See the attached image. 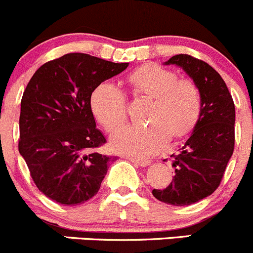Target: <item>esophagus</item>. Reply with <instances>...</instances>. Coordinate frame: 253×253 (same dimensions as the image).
<instances>
[{
  "label": "esophagus",
  "instance_id": "esophagus-1",
  "mask_svg": "<svg viewBox=\"0 0 253 253\" xmlns=\"http://www.w3.org/2000/svg\"><path fill=\"white\" fill-rule=\"evenodd\" d=\"M127 159H128L131 163H133V164L138 165V167H141V168H145V167H148V165L152 164V162H150V160L136 159V158H127Z\"/></svg>",
  "mask_w": 253,
  "mask_h": 253
}]
</instances>
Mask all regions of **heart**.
I'll return each instance as SVG.
<instances>
[{"instance_id": "obj_1", "label": "heart", "mask_w": 253, "mask_h": 253, "mask_svg": "<svg viewBox=\"0 0 253 253\" xmlns=\"http://www.w3.org/2000/svg\"><path fill=\"white\" fill-rule=\"evenodd\" d=\"M127 83L134 96L152 100L143 116L148 125L116 132L111 138L115 152L149 157L165 148L169 139L178 143L195 131L202 114V95L192 79H177L174 71L145 63L129 73ZM90 109L108 132L116 131L127 121L126 98L110 82L94 88Z\"/></svg>"}]
</instances>
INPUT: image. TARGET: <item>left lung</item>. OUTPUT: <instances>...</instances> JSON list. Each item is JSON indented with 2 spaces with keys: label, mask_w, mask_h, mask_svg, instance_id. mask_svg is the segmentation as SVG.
<instances>
[{
  "label": "left lung",
  "mask_w": 253,
  "mask_h": 253,
  "mask_svg": "<svg viewBox=\"0 0 253 253\" xmlns=\"http://www.w3.org/2000/svg\"><path fill=\"white\" fill-rule=\"evenodd\" d=\"M165 65L182 68L202 95V114L195 131L172 160L175 176L153 196L172 206H190L220 185L235 144V105L225 82L211 66L190 55L172 56Z\"/></svg>",
  "instance_id": "8db88e82"
}]
</instances>
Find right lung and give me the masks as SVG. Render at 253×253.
I'll use <instances>...</instances> for the list:
<instances>
[{
	"label": "right lung",
	"instance_id": "obj_1",
	"mask_svg": "<svg viewBox=\"0 0 253 253\" xmlns=\"http://www.w3.org/2000/svg\"><path fill=\"white\" fill-rule=\"evenodd\" d=\"M127 66L67 53L44 63L28 83L20 101L18 149L37 187L50 200L77 206L98 193L115 159L95 150L106 139L96 128L90 95Z\"/></svg>",
	"mask_w": 253,
	"mask_h": 253
}]
</instances>
